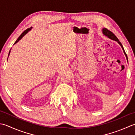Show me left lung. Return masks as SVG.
I'll return each mask as SVG.
<instances>
[{"label": "left lung", "instance_id": "left-lung-1", "mask_svg": "<svg viewBox=\"0 0 135 135\" xmlns=\"http://www.w3.org/2000/svg\"><path fill=\"white\" fill-rule=\"evenodd\" d=\"M103 34H104V35L108 37L109 38H110V39H111V40H114V41H117V42H118V43H119V44L120 46H121V47H122V49H123V52H124V54H125V55L126 58H127V59H128L127 55H126V54L125 53L124 49H123V46H122V44L120 43V42L119 41V40H118V38H117L116 36H115L114 33H112L111 31H109V30H108V29H107V28H104L103 29Z\"/></svg>", "mask_w": 135, "mask_h": 135}]
</instances>
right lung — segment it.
<instances>
[{
    "instance_id": "add662e5",
    "label": "right lung",
    "mask_w": 135,
    "mask_h": 135,
    "mask_svg": "<svg viewBox=\"0 0 135 135\" xmlns=\"http://www.w3.org/2000/svg\"><path fill=\"white\" fill-rule=\"evenodd\" d=\"M31 28H27V30H25V31H23V33H22V34L20 35V37H19L18 38V39L17 40H16V42H15V44H16V43H17V42H18V41H19V40H21V38H22V37H23V36H24V35H25L26 34V33L27 32H28V31H29V30H31ZM10 52H9V54H10Z\"/></svg>"
}]
</instances>
